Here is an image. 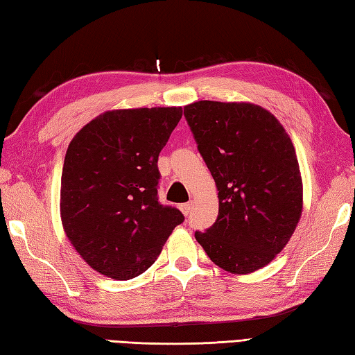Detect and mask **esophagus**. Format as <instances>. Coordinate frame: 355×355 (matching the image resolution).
<instances>
[{"label": "esophagus", "mask_w": 355, "mask_h": 355, "mask_svg": "<svg viewBox=\"0 0 355 355\" xmlns=\"http://www.w3.org/2000/svg\"><path fill=\"white\" fill-rule=\"evenodd\" d=\"M192 209V202H184V205H180V210H182L183 215H189Z\"/></svg>", "instance_id": "esophagus-1"}]
</instances>
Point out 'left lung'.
Listing matches in <instances>:
<instances>
[{"label": "left lung", "mask_w": 355, "mask_h": 355, "mask_svg": "<svg viewBox=\"0 0 355 355\" xmlns=\"http://www.w3.org/2000/svg\"><path fill=\"white\" fill-rule=\"evenodd\" d=\"M184 117L220 200L215 223L195 238L230 273L259 270L288 243L302 214V178L288 134L252 103L200 101L186 105Z\"/></svg>", "instance_id": "left-lung-1"}]
</instances>
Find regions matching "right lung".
<instances>
[{
  "label": "right lung",
  "mask_w": 355,
  "mask_h": 355,
  "mask_svg": "<svg viewBox=\"0 0 355 355\" xmlns=\"http://www.w3.org/2000/svg\"><path fill=\"white\" fill-rule=\"evenodd\" d=\"M183 110L108 111L67 149L61 178L65 235L89 267L119 281L155 262L183 214L158 201V155Z\"/></svg>",
  "instance_id": "obj_1"
}]
</instances>
